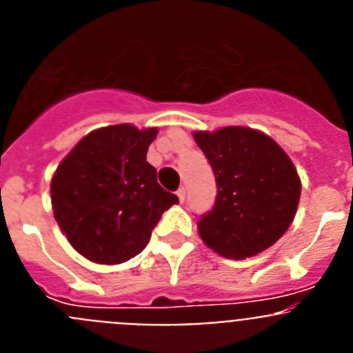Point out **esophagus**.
Listing matches in <instances>:
<instances>
[{
  "label": "esophagus",
  "mask_w": 353,
  "mask_h": 353,
  "mask_svg": "<svg viewBox=\"0 0 353 353\" xmlns=\"http://www.w3.org/2000/svg\"><path fill=\"white\" fill-rule=\"evenodd\" d=\"M176 196H179L180 201H183L185 199V187H180L179 191H176Z\"/></svg>",
  "instance_id": "34e87169"
}]
</instances>
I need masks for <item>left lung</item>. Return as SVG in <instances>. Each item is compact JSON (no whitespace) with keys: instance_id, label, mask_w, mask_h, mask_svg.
Here are the masks:
<instances>
[{"instance_id":"left-lung-1","label":"left lung","mask_w":353,"mask_h":353,"mask_svg":"<svg viewBox=\"0 0 353 353\" xmlns=\"http://www.w3.org/2000/svg\"><path fill=\"white\" fill-rule=\"evenodd\" d=\"M217 182L210 212L198 221L199 236L221 256L244 260L265 251L292 224L301 179L285 150L249 127L194 132Z\"/></svg>"}]
</instances>
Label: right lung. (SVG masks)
<instances>
[{
	"instance_id": "add662e5",
	"label": "right lung",
	"mask_w": 353,
	"mask_h": 353,
	"mask_svg": "<svg viewBox=\"0 0 353 353\" xmlns=\"http://www.w3.org/2000/svg\"><path fill=\"white\" fill-rule=\"evenodd\" d=\"M155 136V127H102L84 136L56 170L54 217L84 258L104 265L130 260L146 248L162 214L179 203L146 162Z\"/></svg>"
}]
</instances>
